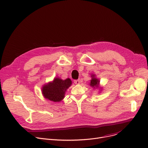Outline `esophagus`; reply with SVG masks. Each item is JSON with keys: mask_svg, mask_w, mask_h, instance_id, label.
<instances>
[{"mask_svg": "<svg viewBox=\"0 0 148 148\" xmlns=\"http://www.w3.org/2000/svg\"><path fill=\"white\" fill-rule=\"evenodd\" d=\"M74 83L75 84H79V83H80V79H75V80H74Z\"/></svg>", "mask_w": 148, "mask_h": 148, "instance_id": "esophagus-1", "label": "esophagus"}]
</instances>
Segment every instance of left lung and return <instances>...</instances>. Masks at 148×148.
<instances>
[{
    "label": "left lung",
    "instance_id": "1",
    "mask_svg": "<svg viewBox=\"0 0 148 148\" xmlns=\"http://www.w3.org/2000/svg\"><path fill=\"white\" fill-rule=\"evenodd\" d=\"M91 80L90 82V86L94 87V88L99 87V81L98 79L95 78V75L94 74H91Z\"/></svg>",
    "mask_w": 148,
    "mask_h": 148
}]
</instances>
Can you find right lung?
<instances>
[{
	"mask_svg": "<svg viewBox=\"0 0 148 148\" xmlns=\"http://www.w3.org/2000/svg\"><path fill=\"white\" fill-rule=\"evenodd\" d=\"M72 81L70 78L62 80L55 78L52 82L45 84L42 87V94L44 97L51 101L60 102L64 98L65 92L71 86Z\"/></svg>",
	"mask_w": 148,
	"mask_h": 148,
	"instance_id": "1",
	"label": "right lung"
}]
</instances>
